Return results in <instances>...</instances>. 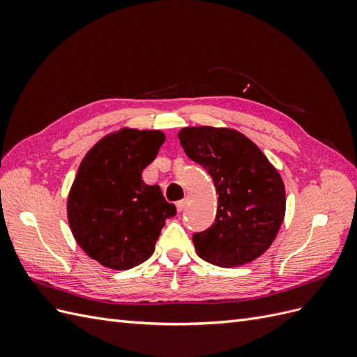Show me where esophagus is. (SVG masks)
I'll list each match as a JSON object with an SVG mask.
<instances>
[{"label": "esophagus", "instance_id": "34e87169", "mask_svg": "<svg viewBox=\"0 0 357 357\" xmlns=\"http://www.w3.org/2000/svg\"><path fill=\"white\" fill-rule=\"evenodd\" d=\"M188 201H189V198H185V199H181V201H178L177 204H176V207H177V211H183L186 208V205H188Z\"/></svg>", "mask_w": 357, "mask_h": 357}]
</instances>
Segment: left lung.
<instances>
[{"instance_id": "1", "label": "left lung", "mask_w": 357, "mask_h": 357, "mask_svg": "<svg viewBox=\"0 0 357 357\" xmlns=\"http://www.w3.org/2000/svg\"><path fill=\"white\" fill-rule=\"evenodd\" d=\"M185 153L207 169L219 195L211 228L193 235L197 255L234 268L262 256L282 228L286 189L277 168L250 138L232 128L178 131Z\"/></svg>"}]
</instances>
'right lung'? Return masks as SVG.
<instances>
[{"label":"right lung","instance_id":"add662e5","mask_svg":"<svg viewBox=\"0 0 357 357\" xmlns=\"http://www.w3.org/2000/svg\"><path fill=\"white\" fill-rule=\"evenodd\" d=\"M164 142L162 131L125 126L102 137L80 162L67 219L82 250L105 268L123 271L147 261L165 220L176 215L160 188L142 178Z\"/></svg>","mask_w":357,"mask_h":357}]
</instances>
